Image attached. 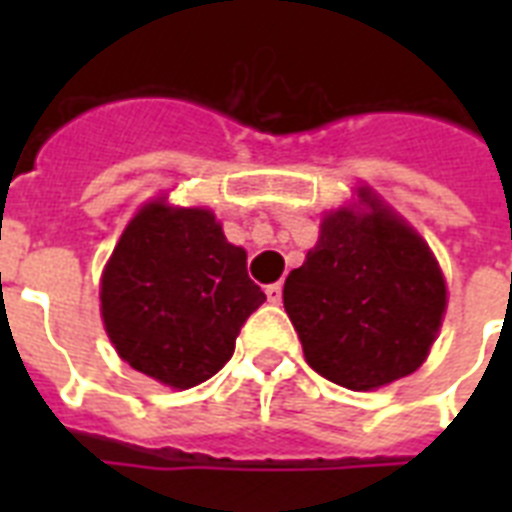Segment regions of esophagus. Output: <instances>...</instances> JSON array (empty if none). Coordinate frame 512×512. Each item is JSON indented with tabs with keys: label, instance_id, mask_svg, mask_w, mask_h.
Segmentation results:
<instances>
[{
	"label": "esophagus",
	"instance_id": "1",
	"mask_svg": "<svg viewBox=\"0 0 512 512\" xmlns=\"http://www.w3.org/2000/svg\"><path fill=\"white\" fill-rule=\"evenodd\" d=\"M265 297H268V303L279 305L281 303V284H268L265 287Z\"/></svg>",
	"mask_w": 512,
	"mask_h": 512
}]
</instances>
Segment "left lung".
<instances>
[{"mask_svg":"<svg viewBox=\"0 0 512 512\" xmlns=\"http://www.w3.org/2000/svg\"><path fill=\"white\" fill-rule=\"evenodd\" d=\"M284 308L311 369L374 390L428 358L446 281L420 233L358 188V204L324 215L316 247L284 281Z\"/></svg>","mask_w":512,"mask_h":512,"instance_id":"obj_1","label":"left lung"}]
</instances>
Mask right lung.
<instances>
[{
	"mask_svg": "<svg viewBox=\"0 0 512 512\" xmlns=\"http://www.w3.org/2000/svg\"><path fill=\"white\" fill-rule=\"evenodd\" d=\"M265 303L247 252L209 209L148 201L124 228L100 279V313L122 361L185 390L233 356L244 321Z\"/></svg>",
	"mask_w": 512,
	"mask_h": 512,
	"instance_id": "obj_1",
	"label": "right lung"
}]
</instances>
